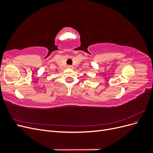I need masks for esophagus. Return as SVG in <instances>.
<instances>
[{"label":"esophagus","mask_w":153,"mask_h":153,"mask_svg":"<svg viewBox=\"0 0 153 153\" xmlns=\"http://www.w3.org/2000/svg\"><path fill=\"white\" fill-rule=\"evenodd\" d=\"M68 68H72L73 66H72L71 65H68Z\"/></svg>","instance_id":"34e87169"}]
</instances>
